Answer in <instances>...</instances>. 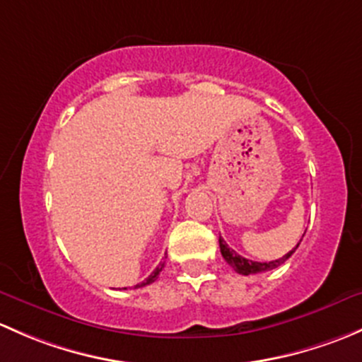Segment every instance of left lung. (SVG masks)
<instances>
[{"instance_id": "1", "label": "left lung", "mask_w": 362, "mask_h": 362, "mask_svg": "<svg viewBox=\"0 0 362 362\" xmlns=\"http://www.w3.org/2000/svg\"><path fill=\"white\" fill-rule=\"evenodd\" d=\"M298 245H300V244H296V247H293L291 251L288 252V255H284V256H282V258L275 259V262H252V259H247V258H244V256L237 255V252L233 251V249H230L228 244H225V240H223V238L219 237V249H221L223 258H225V262L228 263L230 267H232L233 270L237 272V274H242V275L262 274V272L274 270V268L281 267V264L284 263L286 259L291 258V255H293L294 251H296Z\"/></svg>"}]
</instances>
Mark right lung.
<instances>
[{
  "label": "right lung",
  "instance_id": "1",
  "mask_svg": "<svg viewBox=\"0 0 362 362\" xmlns=\"http://www.w3.org/2000/svg\"><path fill=\"white\" fill-rule=\"evenodd\" d=\"M162 268H163V264H158V268H156L153 274H151L150 277L146 279V281L141 282V284H136V286H134V288H143V286H148V284H151V282H155L156 277H158V274H160V272H162ZM124 289H127V288H124Z\"/></svg>",
  "mask_w": 362,
  "mask_h": 362
}]
</instances>
